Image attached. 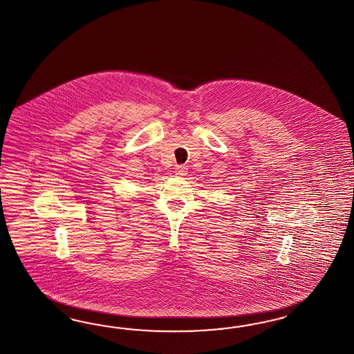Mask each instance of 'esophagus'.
Listing matches in <instances>:
<instances>
[{"mask_svg": "<svg viewBox=\"0 0 354 354\" xmlns=\"http://www.w3.org/2000/svg\"><path fill=\"white\" fill-rule=\"evenodd\" d=\"M176 174H177V176H186V174H187V168L183 167V165H177Z\"/></svg>", "mask_w": 354, "mask_h": 354, "instance_id": "obj_1", "label": "esophagus"}]
</instances>
